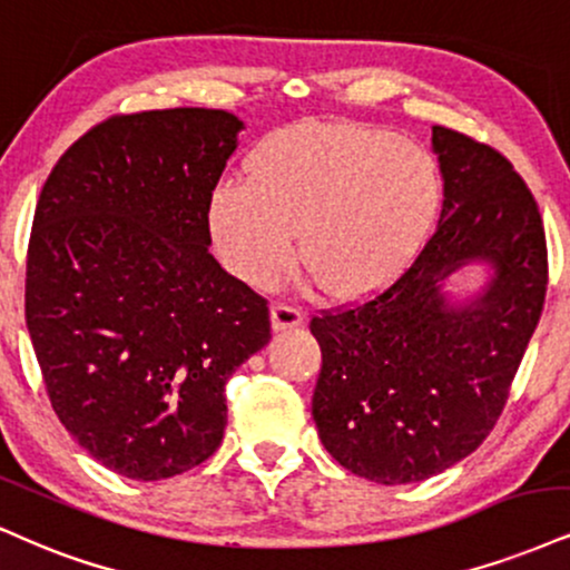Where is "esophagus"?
<instances>
[{
	"mask_svg": "<svg viewBox=\"0 0 570 570\" xmlns=\"http://www.w3.org/2000/svg\"><path fill=\"white\" fill-rule=\"evenodd\" d=\"M305 324V313L299 307L276 303L271 307V326L273 332H286V328L303 326Z\"/></svg>",
	"mask_w": 570,
	"mask_h": 570,
	"instance_id": "1",
	"label": "esophagus"
}]
</instances>
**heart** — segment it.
I'll return each mask as SVG.
<instances>
[{
	"mask_svg": "<svg viewBox=\"0 0 570 570\" xmlns=\"http://www.w3.org/2000/svg\"><path fill=\"white\" fill-rule=\"evenodd\" d=\"M441 207L435 159L414 140L351 121H299L267 135L246 183L209 196V233L246 284L273 286L297 259L340 303L403 276Z\"/></svg>",
	"mask_w": 570,
	"mask_h": 570,
	"instance_id": "obj_1",
	"label": "heart"
}]
</instances>
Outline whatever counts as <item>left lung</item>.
I'll use <instances>...</instances> for the list:
<instances>
[{
	"label": "left lung",
	"mask_w": 570,
	"mask_h": 570,
	"mask_svg": "<svg viewBox=\"0 0 570 570\" xmlns=\"http://www.w3.org/2000/svg\"><path fill=\"white\" fill-rule=\"evenodd\" d=\"M443 209L420 257L374 299L315 315L313 420L345 470L382 485L462 462L502 414L547 294V242L531 190L499 150L433 127ZM492 267L454 301L444 278Z\"/></svg>",
	"instance_id": "obj_1"
}]
</instances>
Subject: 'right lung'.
Here are the masks:
<instances>
[{"label":"right lung","instance_id":"add662e5","mask_svg":"<svg viewBox=\"0 0 570 570\" xmlns=\"http://www.w3.org/2000/svg\"><path fill=\"white\" fill-rule=\"evenodd\" d=\"M244 121L215 108L111 116L47 177L26 326L81 449L164 481L223 441L225 382L271 340L267 303L209 255V196Z\"/></svg>","mask_w":570,"mask_h":570}]
</instances>
